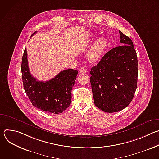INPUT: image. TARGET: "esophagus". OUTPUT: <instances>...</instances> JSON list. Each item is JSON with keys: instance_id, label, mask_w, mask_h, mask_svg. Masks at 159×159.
Instances as JSON below:
<instances>
[{"instance_id": "obj_1", "label": "esophagus", "mask_w": 159, "mask_h": 159, "mask_svg": "<svg viewBox=\"0 0 159 159\" xmlns=\"http://www.w3.org/2000/svg\"><path fill=\"white\" fill-rule=\"evenodd\" d=\"M79 71H80V73L85 74V73L87 72V69H86L85 67H82L81 69H80V70H79Z\"/></svg>"}]
</instances>
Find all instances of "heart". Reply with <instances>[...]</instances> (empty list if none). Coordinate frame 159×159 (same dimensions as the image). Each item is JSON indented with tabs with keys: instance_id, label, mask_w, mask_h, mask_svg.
Masks as SVG:
<instances>
[{
	"instance_id": "1",
	"label": "heart",
	"mask_w": 159,
	"mask_h": 159,
	"mask_svg": "<svg viewBox=\"0 0 159 159\" xmlns=\"http://www.w3.org/2000/svg\"><path fill=\"white\" fill-rule=\"evenodd\" d=\"M107 40L104 37L98 38L87 53V58L90 61H98L107 46Z\"/></svg>"
}]
</instances>
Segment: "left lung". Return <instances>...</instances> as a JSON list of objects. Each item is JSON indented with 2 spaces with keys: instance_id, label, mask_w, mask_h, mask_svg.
Returning <instances> with one entry per match:
<instances>
[{
  "instance_id": "obj_1",
  "label": "left lung",
  "mask_w": 159,
  "mask_h": 159,
  "mask_svg": "<svg viewBox=\"0 0 159 159\" xmlns=\"http://www.w3.org/2000/svg\"><path fill=\"white\" fill-rule=\"evenodd\" d=\"M121 46L109 50L90 74L95 105L104 112L127 107L137 87L138 60L131 39L120 31Z\"/></svg>"
}]
</instances>
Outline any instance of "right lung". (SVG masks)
Listing matches in <instances>:
<instances>
[{
	"label": "right lung",
	"mask_w": 159,
	"mask_h": 159,
	"mask_svg": "<svg viewBox=\"0 0 159 159\" xmlns=\"http://www.w3.org/2000/svg\"><path fill=\"white\" fill-rule=\"evenodd\" d=\"M37 31L33 33V36ZM25 48L22 56L21 72L24 89L32 104L51 114H59L69 107L72 101V90L78 71L67 69L46 82L37 80L30 72Z\"/></svg>",
	"instance_id": "right-lung-1"
}]
</instances>
